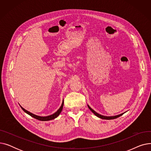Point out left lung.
I'll return each instance as SVG.
<instances>
[{"mask_svg":"<svg viewBox=\"0 0 151 151\" xmlns=\"http://www.w3.org/2000/svg\"><path fill=\"white\" fill-rule=\"evenodd\" d=\"M88 108H89V109L91 111L96 115V116H97L98 117H99V118H100V119H106V120H111V119H116V118H117V117H120L121 116H122L124 113H122V114H119V115H116V116H103V115H101V114H99V113H97V112H96L95 111L93 110V109H92L89 106V105H88Z\"/></svg>","mask_w":151,"mask_h":151,"instance_id":"1","label":"left lung"}]
</instances>
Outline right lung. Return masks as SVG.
Masks as SVG:
<instances>
[{
    "label": "right lung",
    "instance_id": "add662e5",
    "mask_svg": "<svg viewBox=\"0 0 151 151\" xmlns=\"http://www.w3.org/2000/svg\"><path fill=\"white\" fill-rule=\"evenodd\" d=\"M63 100L62 101V105L60 106V107L59 108V109L56 112H55L54 114H51V115H50V116H38V115H36V114H34L33 113H32L29 111H28L27 110L25 109L24 108H23L21 106V108H22V109L26 113H27V114L30 115V116H32V117L36 119L37 120H39V121H50V120H52V119H54L55 118H56L57 117L59 116V115L60 114L62 110L63 109Z\"/></svg>",
    "mask_w": 151,
    "mask_h": 151
}]
</instances>
